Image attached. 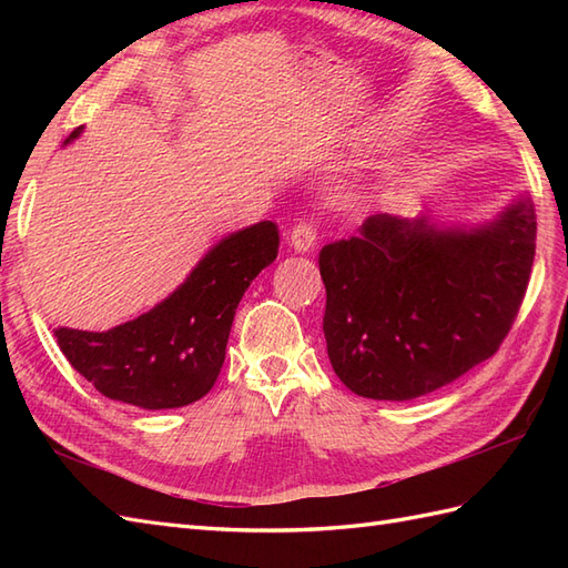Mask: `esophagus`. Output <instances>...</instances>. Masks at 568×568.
Segmentation results:
<instances>
[{
  "label": "esophagus",
  "mask_w": 568,
  "mask_h": 568,
  "mask_svg": "<svg viewBox=\"0 0 568 568\" xmlns=\"http://www.w3.org/2000/svg\"><path fill=\"white\" fill-rule=\"evenodd\" d=\"M317 244V224L312 220H303L293 226L291 232V246L295 251H312Z\"/></svg>",
  "instance_id": "obj_1"
}]
</instances>
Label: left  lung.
<instances>
[{"label":"left lung","instance_id":"1","mask_svg":"<svg viewBox=\"0 0 568 568\" xmlns=\"http://www.w3.org/2000/svg\"><path fill=\"white\" fill-rule=\"evenodd\" d=\"M535 239V207L520 200L470 234L373 214L322 246L336 376L371 400H413L490 358L523 307Z\"/></svg>","mask_w":568,"mask_h":568}]
</instances>
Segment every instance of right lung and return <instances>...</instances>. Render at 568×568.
Here are the masks:
<instances>
[{
	"instance_id": "1",
	"label": "right lung",
	"mask_w": 568,
	"mask_h": 568,
	"mask_svg": "<svg viewBox=\"0 0 568 568\" xmlns=\"http://www.w3.org/2000/svg\"><path fill=\"white\" fill-rule=\"evenodd\" d=\"M80 129L70 134L75 139ZM277 226L258 222L216 244L178 291L110 332L53 329L60 352L94 390L143 409L183 407L212 390L244 297L277 256Z\"/></svg>"
}]
</instances>
